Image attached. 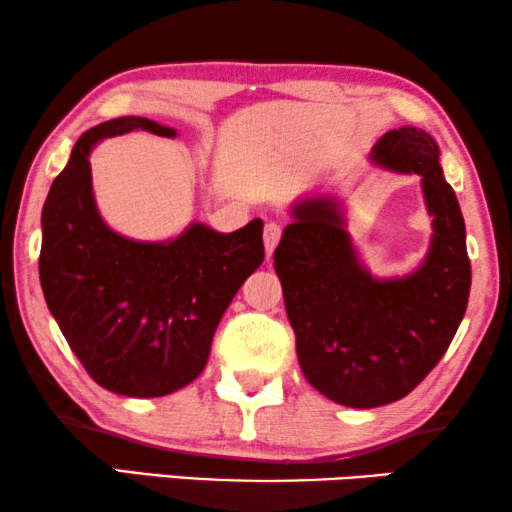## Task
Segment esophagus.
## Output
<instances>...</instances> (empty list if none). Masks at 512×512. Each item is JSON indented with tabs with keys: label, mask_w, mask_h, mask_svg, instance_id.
<instances>
[{
	"label": "esophagus",
	"mask_w": 512,
	"mask_h": 512,
	"mask_svg": "<svg viewBox=\"0 0 512 512\" xmlns=\"http://www.w3.org/2000/svg\"><path fill=\"white\" fill-rule=\"evenodd\" d=\"M279 240H282V223H277V221L265 223L263 244H265V254H268V258L272 256V251H275Z\"/></svg>",
	"instance_id": "obj_1"
}]
</instances>
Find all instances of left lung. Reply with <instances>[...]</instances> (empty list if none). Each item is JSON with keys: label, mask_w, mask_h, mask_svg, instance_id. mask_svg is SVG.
<instances>
[{"label": "left lung", "mask_w": 512, "mask_h": 512, "mask_svg": "<svg viewBox=\"0 0 512 512\" xmlns=\"http://www.w3.org/2000/svg\"><path fill=\"white\" fill-rule=\"evenodd\" d=\"M429 132L403 125L377 139L370 163L417 174L431 242L415 270L377 277L349 235L347 207L333 193L291 202L275 249V272L296 331L307 382L347 408H380L408 396L443 359L464 319L471 261L459 200L443 177Z\"/></svg>", "instance_id": "obj_1"}]
</instances>
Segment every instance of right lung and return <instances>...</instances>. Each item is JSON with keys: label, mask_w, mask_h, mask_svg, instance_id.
Wrapping results in <instances>:
<instances>
[{"label": "right lung", "mask_w": 512, "mask_h": 512, "mask_svg": "<svg viewBox=\"0 0 512 512\" xmlns=\"http://www.w3.org/2000/svg\"><path fill=\"white\" fill-rule=\"evenodd\" d=\"M179 132L121 116L83 132L41 212L39 279L48 310L100 387L156 398L191 384L207 366L216 326L263 263V221L233 233L188 223L170 240L142 242L102 219L90 153L109 137Z\"/></svg>", "instance_id": "add662e5"}]
</instances>
